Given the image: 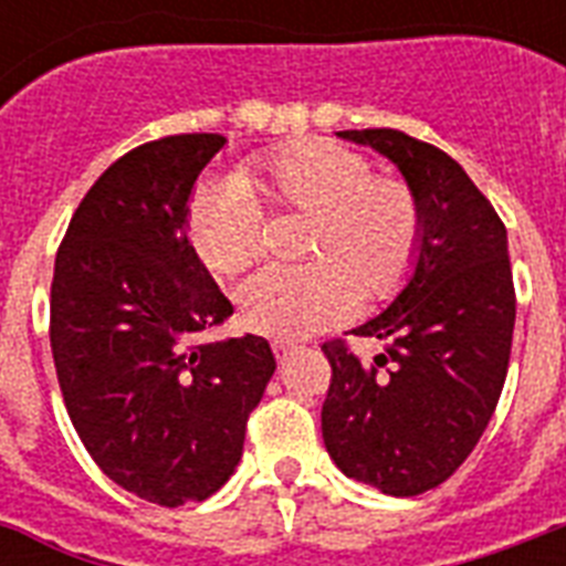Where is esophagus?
<instances>
[{
  "mask_svg": "<svg viewBox=\"0 0 566 566\" xmlns=\"http://www.w3.org/2000/svg\"><path fill=\"white\" fill-rule=\"evenodd\" d=\"M273 353H275V358H279V361H284V358L293 353V344H291V340H273Z\"/></svg>",
  "mask_w": 566,
  "mask_h": 566,
  "instance_id": "esophagus-1",
  "label": "esophagus"
}]
</instances>
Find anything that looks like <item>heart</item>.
Returning <instances> with one entry per match:
<instances>
[{"instance_id": "b5f03b06", "label": "heart", "mask_w": 566, "mask_h": 566, "mask_svg": "<svg viewBox=\"0 0 566 566\" xmlns=\"http://www.w3.org/2000/svg\"><path fill=\"white\" fill-rule=\"evenodd\" d=\"M308 213L300 266H266L240 284V317L275 340H302L353 317L364 300L402 287L420 249V205L408 185L373 176L367 158L305 137L190 196L188 240L211 273L234 275L261 252V211Z\"/></svg>"}]
</instances>
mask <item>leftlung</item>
Here are the masks:
<instances>
[{"instance_id": "obj_1", "label": "left lung", "mask_w": 566, "mask_h": 566, "mask_svg": "<svg viewBox=\"0 0 566 566\" xmlns=\"http://www.w3.org/2000/svg\"><path fill=\"white\" fill-rule=\"evenodd\" d=\"M385 155L420 205V249L402 291L355 335L385 340L361 364L323 346L332 385L323 440L337 470L387 496L447 482L488 429L509 373V234L461 164L396 128L337 132Z\"/></svg>"}]
</instances>
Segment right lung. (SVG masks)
Segmentation results:
<instances>
[{
    "mask_svg": "<svg viewBox=\"0 0 566 566\" xmlns=\"http://www.w3.org/2000/svg\"><path fill=\"white\" fill-rule=\"evenodd\" d=\"M222 146V135H172L123 155L55 258L49 340L66 413L111 482L164 509L229 482L275 373L258 335L193 346L234 314L185 226Z\"/></svg>",
    "mask_w": 566,
    "mask_h": 566,
    "instance_id": "add662e5",
    "label": "right lung"
}]
</instances>
